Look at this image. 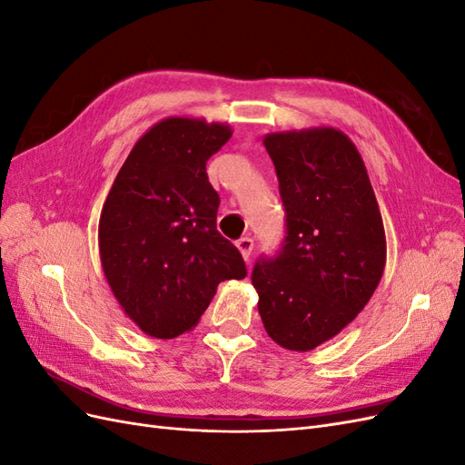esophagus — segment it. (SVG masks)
<instances>
[{
	"label": "esophagus",
	"instance_id": "34e87169",
	"mask_svg": "<svg viewBox=\"0 0 465 465\" xmlns=\"http://www.w3.org/2000/svg\"><path fill=\"white\" fill-rule=\"evenodd\" d=\"M236 248L241 250L242 258L248 262V258L252 254V248H254V241H252V238H248V236H244V238H241V241L236 242Z\"/></svg>",
	"mask_w": 465,
	"mask_h": 465
}]
</instances>
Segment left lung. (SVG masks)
<instances>
[{"instance_id": "obj_1", "label": "left lung", "mask_w": 465, "mask_h": 465, "mask_svg": "<svg viewBox=\"0 0 465 465\" xmlns=\"http://www.w3.org/2000/svg\"><path fill=\"white\" fill-rule=\"evenodd\" d=\"M275 164L287 236L277 258L252 272L258 312L272 340L312 351L357 318L386 265V232L367 166L341 132L263 135Z\"/></svg>"}]
</instances>
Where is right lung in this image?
<instances>
[{"instance_id":"right-lung-1","label":"right lung","mask_w":465,"mask_h":465,"mask_svg":"<svg viewBox=\"0 0 465 465\" xmlns=\"http://www.w3.org/2000/svg\"><path fill=\"white\" fill-rule=\"evenodd\" d=\"M229 124L171 116L137 139L98 221L103 272L124 314L157 340L198 326L227 279L246 265L217 231L219 193L205 164L229 142Z\"/></svg>"}]
</instances>
